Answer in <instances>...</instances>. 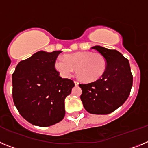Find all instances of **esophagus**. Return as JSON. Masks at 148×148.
<instances>
[{"label":"esophagus","mask_w":148,"mask_h":148,"mask_svg":"<svg viewBox=\"0 0 148 148\" xmlns=\"http://www.w3.org/2000/svg\"><path fill=\"white\" fill-rule=\"evenodd\" d=\"M74 84H75V86H77V85H78V82H77V81H74Z\"/></svg>","instance_id":"34e87169"}]
</instances>
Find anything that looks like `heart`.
Here are the masks:
<instances>
[{"label": "heart", "mask_w": 148, "mask_h": 148, "mask_svg": "<svg viewBox=\"0 0 148 148\" xmlns=\"http://www.w3.org/2000/svg\"><path fill=\"white\" fill-rule=\"evenodd\" d=\"M55 68L61 77L69 78L75 69L78 77L84 82H93L101 78L107 68L103 55L92 52H78L67 54L64 58L58 57Z\"/></svg>", "instance_id": "b5f03b06"}]
</instances>
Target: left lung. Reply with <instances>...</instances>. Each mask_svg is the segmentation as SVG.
Wrapping results in <instances>:
<instances>
[{
  "instance_id": "left-lung-1",
  "label": "left lung",
  "mask_w": 148,
  "mask_h": 148,
  "mask_svg": "<svg viewBox=\"0 0 148 148\" xmlns=\"http://www.w3.org/2000/svg\"><path fill=\"white\" fill-rule=\"evenodd\" d=\"M92 49L104 56L107 68L99 80L79 84L82 90L81 100L88 113L109 114L122 105L130 95L133 86L130 64L117 50L100 46H95Z\"/></svg>"
}]
</instances>
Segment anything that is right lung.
<instances>
[{"instance_id":"1","label":"right lung","mask_w":148,"mask_h":148,"mask_svg":"<svg viewBox=\"0 0 148 148\" xmlns=\"http://www.w3.org/2000/svg\"><path fill=\"white\" fill-rule=\"evenodd\" d=\"M61 51H39L18 63L12 74V98L18 112L32 125L49 127L65 116L64 99L75 84L55 68Z\"/></svg>"}]
</instances>
